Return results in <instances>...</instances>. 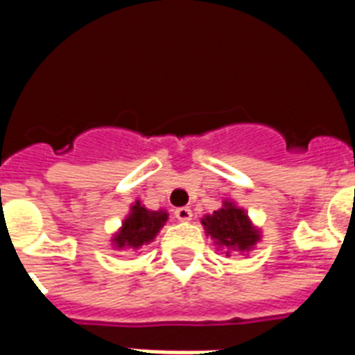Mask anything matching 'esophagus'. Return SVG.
I'll return each instance as SVG.
<instances>
[{
	"mask_svg": "<svg viewBox=\"0 0 355 355\" xmlns=\"http://www.w3.org/2000/svg\"><path fill=\"white\" fill-rule=\"evenodd\" d=\"M191 216H193V214H191V210H189L188 206H182V208H177V210H175V217H177L178 221H191Z\"/></svg>",
	"mask_w": 355,
	"mask_h": 355,
	"instance_id": "1",
	"label": "esophagus"
}]
</instances>
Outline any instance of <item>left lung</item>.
I'll return each instance as SVG.
<instances>
[{"instance_id": "8db88e82", "label": "left lung", "mask_w": 355, "mask_h": 355, "mask_svg": "<svg viewBox=\"0 0 355 355\" xmlns=\"http://www.w3.org/2000/svg\"><path fill=\"white\" fill-rule=\"evenodd\" d=\"M206 230V236L214 239L217 247H221L227 256L230 252H248L259 241V230L248 219L245 210L237 208L234 202L225 200L223 208L208 214L200 219Z\"/></svg>"}]
</instances>
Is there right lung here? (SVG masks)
Returning <instances> with one entry per match:
<instances>
[{
    "label": "right lung",
    "instance_id": "1",
    "mask_svg": "<svg viewBox=\"0 0 355 355\" xmlns=\"http://www.w3.org/2000/svg\"><path fill=\"white\" fill-rule=\"evenodd\" d=\"M167 211L147 210L145 206L136 200L130 206V214L123 219V225L118 232L114 234L112 245L118 250L121 248H139L141 245H149L166 225Z\"/></svg>",
    "mask_w": 355,
    "mask_h": 355
}]
</instances>
